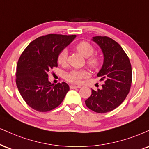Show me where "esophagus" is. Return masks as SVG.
Masks as SVG:
<instances>
[{
	"label": "esophagus",
	"instance_id": "esophagus-1",
	"mask_svg": "<svg viewBox=\"0 0 149 149\" xmlns=\"http://www.w3.org/2000/svg\"><path fill=\"white\" fill-rule=\"evenodd\" d=\"M80 86H75V85H70V89H75V88H80Z\"/></svg>",
	"mask_w": 149,
	"mask_h": 149
}]
</instances>
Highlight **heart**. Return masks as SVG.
Returning <instances> with one entry per match:
<instances>
[{
    "instance_id": "heart-1",
    "label": "heart",
    "mask_w": 149,
    "mask_h": 149,
    "mask_svg": "<svg viewBox=\"0 0 149 149\" xmlns=\"http://www.w3.org/2000/svg\"><path fill=\"white\" fill-rule=\"evenodd\" d=\"M77 51L87 58L86 62L91 68L97 69L101 65V59L98 56L93 55L95 49L91 43L87 41H81L77 44ZM68 52L66 49H63L58 53L56 58V61L59 65H65L67 61ZM88 72L86 70H72L65 75V79L70 83L79 84L81 79L88 77Z\"/></svg>"
}]
</instances>
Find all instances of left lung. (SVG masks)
I'll return each mask as SVG.
<instances>
[{
    "instance_id": "8db88e82",
    "label": "left lung",
    "mask_w": 149,
    "mask_h": 149,
    "mask_svg": "<svg viewBox=\"0 0 149 149\" xmlns=\"http://www.w3.org/2000/svg\"><path fill=\"white\" fill-rule=\"evenodd\" d=\"M104 54V63L97 74L100 81H105L102 89L92 90L85 101L93 111L105 113L115 109L126 99L132 83V69L127 54L120 45L108 36H94Z\"/></svg>"
}]
</instances>
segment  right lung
Returning <instances> with one entry per match:
<instances>
[{
    "label": "right lung",
    "mask_w": 149,
    "mask_h": 149,
    "mask_svg": "<svg viewBox=\"0 0 149 149\" xmlns=\"http://www.w3.org/2000/svg\"><path fill=\"white\" fill-rule=\"evenodd\" d=\"M76 35L49 34L31 42L22 53L16 68V83L26 104L38 112H47L61 104L70 90L65 82L51 84L48 73L57 67V55Z\"/></svg>",
    "instance_id": "obj_1"
}]
</instances>
